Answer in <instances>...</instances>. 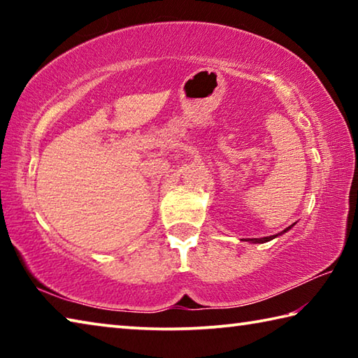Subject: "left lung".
<instances>
[{
	"label": "left lung",
	"instance_id": "obj_1",
	"mask_svg": "<svg viewBox=\"0 0 358 358\" xmlns=\"http://www.w3.org/2000/svg\"><path fill=\"white\" fill-rule=\"evenodd\" d=\"M294 226H295V224H292V226H289L287 229H284L282 232H280V234L270 235V237H262V238H245V241H250V243H266V241H270V240H273V238H276V237H280V235H282V234H286L287 230H290Z\"/></svg>",
	"mask_w": 358,
	"mask_h": 358
}]
</instances>
